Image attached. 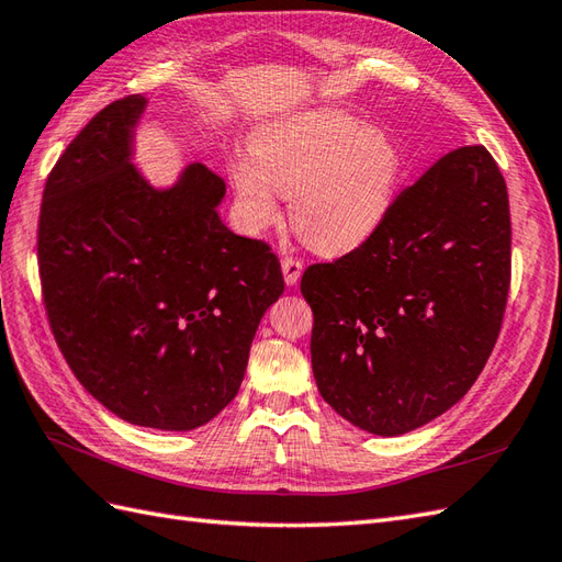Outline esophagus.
Returning <instances> with one entry per match:
<instances>
[{
	"label": "esophagus",
	"mask_w": 562,
	"mask_h": 562,
	"mask_svg": "<svg viewBox=\"0 0 562 562\" xmlns=\"http://www.w3.org/2000/svg\"><path fill=\"white\" fill-rule=\"evenodd\" d=\"M301 270H304V263H301V258H294V256H284L282 258V276H284V282L294 286L301 278Z\"/></svg>",
	"instance_id": "esophagus-1"
}]
</instances>
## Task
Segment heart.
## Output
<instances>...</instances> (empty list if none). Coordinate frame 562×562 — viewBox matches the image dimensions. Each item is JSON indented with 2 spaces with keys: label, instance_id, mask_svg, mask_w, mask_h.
<instances>
[{
  "label": "heart",
  "instance_id": "heart-1",
  "mask_svg": "<svg viewBox=\"0 0 562 562\" xmlns=\"http://www.w3.org/2000/svg\"><path fill=\"white\" fill-rule=\"evenodd\" d=\"M251 161H229L244 223L276 221L278 194L290 196L296 235L321 254L351 251L390 213L401 180L392 137L339 111H311L263 125Z\"/></svg>",
  "mask_w": 562,
  "mask_h": 562
}]
</instances>
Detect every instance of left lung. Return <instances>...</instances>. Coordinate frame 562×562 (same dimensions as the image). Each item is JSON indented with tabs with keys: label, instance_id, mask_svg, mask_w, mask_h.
Masks as SVG:
<instances>
[{
	"label": "left lung",
	"instance_id": "8db88e82",
	"mask_svg": "<svg viewBox=\"0 0 562 562\" xmlns=\"http://www.w3.org/2000/svg\"><path fill=\"white\" fill-rule=\"evenodd\" d=\"M508 286L506 180L468 144L408 184L361 247L306 268L321 396L370 435L435 420L492 356Z\"/></svg>",
	"mask_w": 562,
	"mask_h": 562
}]
</instances>
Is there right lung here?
<instances>
[{
  "label": "right lung",
  "mask_w": 562,
  "mask_h": 562,
  "mask_svg": "<svg viewBox=\"0 0 562 562\" xmlns=\"http://www.w3.org/2000/svg\"><path fill=\"white\" fill-rule=\"evenodd\" d=\"M147 99L104 106L42 192L37 266L74 375L119 418L187 431L239 392L263 313L284 290L266 241L229 233L225 180L201 164L154 190L131 164Z\"/></svg>",
  "instance_id": "1"
}]
</instances>
